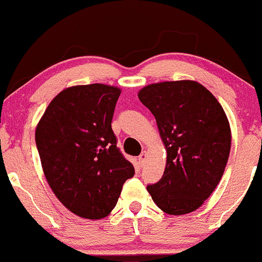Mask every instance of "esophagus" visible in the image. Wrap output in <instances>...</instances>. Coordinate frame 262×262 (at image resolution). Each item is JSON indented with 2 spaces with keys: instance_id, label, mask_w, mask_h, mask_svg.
Masks as SVG:
<instances>
[{
  "instance_id": "esophagus-1",
  "label": "esophagus",
  "mask_w": 262,
  "mask_h": 262,
  "mask_svg": "<svg viewBox=\"0 0 262 262\" xmlns=\"http://www.w3.org/2000/svg\"><path fill=\"white\" fill-rule=\"evenodd\" d=\"M145 161H146V151H142L141 155L139 156V162H140V163L144 165Z\"/></svg>"
}]
</instances>
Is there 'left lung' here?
<instances>
[{
	"mask_svg": "<svg viewBox=\"0 0 262 262\" xmlns=\"http://www.w3.org/2000/svg\"><path fill=\"white\" fill-rule=\"evenodd\" d=\"M139 99L155 116L167 165L147 191L170 215L194 211L220 183L231 150L230 123L211 93L194 81L146 85Z\"/></svg>",
	"mask_w": 262,
	"mask_h": 262,
	"instance_id": "obj_1",
	"label": "left lung"
}]
</instances>
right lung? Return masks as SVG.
Wrapping results in <instances>:
<instances>
[{"label":"right lung","instance_id":"1","mask_svg":"<svg viewBox=\"0 0 262 262\" xmlns=\"http://www.w3.org/2000/svg\"><path fill=\"white\" fill-rule=\"evenodd\" d=\"M121 89L101 83L66 88L36 128L43 173L59 201L84 219L107 216L134 167L111 128Z\"/></svg>","mask_w":262,"mask_h":262}]
</instances>
